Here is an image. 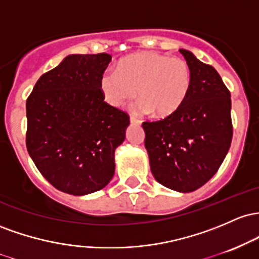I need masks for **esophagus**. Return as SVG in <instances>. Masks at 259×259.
Returning a JSON list of instances; mask_svg holds the SVG:
<instances>
[{"instance_id":"1","label":"esophagus","mask_w":259,"mask_h":259,"mask_svg":"<svg viewBox=\"0 0 259 259\" xmlns=\"http://www.w3.org/2000/svg\"><path fill=\"white\" fill-rule=\"evenodd\" d=\"M130 122H131V123H132V124H137V123H139V122H141V121H139L138 118H136V117H133V116H131V117H130Z\"/></svg>"}]
</instances>
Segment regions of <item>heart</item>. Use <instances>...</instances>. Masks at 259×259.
<instances>
[{"mask_svg": "<svg viewBox=\"0 0 259 259\" xmlns=\"http://www.w3.org/2000/svg\"><path fill=\"white\" fill-rule=\"evenodd\" d=\"M191 83V68L184 59L143 51L122 59L117 71L104 72L100 89L114 107L133 100L138 89L139 111L165 118L184 105Z\"/></svg>", "mask_w": 259, "mask_h": 259, "instance_id": "obj_1", "label": "heart"}]
</instances>
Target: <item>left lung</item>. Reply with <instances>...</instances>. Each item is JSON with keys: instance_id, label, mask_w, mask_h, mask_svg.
Instances as JSON below:
<instances>
[{"instance_id": "obj_1", "label": "left lung", "mask_w": 259, "mask_h": 259, "mask_svg": "<svg viewBox=\"0 0 259 259\" xmlns=\"http://www.w3.org/2000/svg\"><path fill=\"white\" fill-rule=\"evenodd\" d=\"M192 83L184 105L161 121L143 122L144 145L154 179L188 193L207 184L225 159L232 139L231 98L215 68L180 50Z\"/></svg>"}]
</instances>
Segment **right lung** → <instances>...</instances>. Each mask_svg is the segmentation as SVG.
Instances as JSON below:
<instances>
[{
	"label": "right lung",
	"instance_id": "1",
	"mask_svg": "<svg viewBox=\"0 0 259 259\" xmlns=\"http://www.w3.org/2000/svg\"><path fill=\"white\" fill-rule=\"evenodd\" d=\"M109 54L68 55L39 78L27 100V149L50 184L85 196L111 181L130 117L104 101Z\"/></svg>",
	"mask_w": 259,
	"mask_h": 259
}]
</instances>
